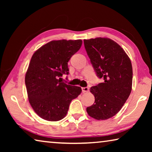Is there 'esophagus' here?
Wrapping results in <instances>:
<instances>
[{"mask_svg": "<svg viewBox=\"0 0 152 152\" xmlns=\"http://www.w3.org/2000/svg\"><path fill=\"white\" fill-rule=\"evenodd\" d=\"M82 91L83 92H88V91H89V88H88V87H82Z\"/></svg>", "mask_w": 152, "mask_h": 152, "instance_id": "esophagus-1", "label": "esophagus"}]
</instances>
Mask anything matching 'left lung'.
I'll return each mask as SVG.
<instances>
[{"label": "left lung", "instance_id": "8db88e82", "mask_svg": "<svg viewBox=\"0 0 152 152\" xmlns=\"http://www.w3.org/2000/svg\"><path fill=\"white\" fill-rule=\"evenodd\" d=\"M84 43L97 76L104 79L103 82L90 89L95 101L86 111L95 119L106 120L116 115L129 96L132 62L124 50L109 38L84 39Z\"/></svg>", "mask_w": 152, "mask_h": 152}]
</instances>
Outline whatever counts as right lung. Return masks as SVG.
<instances>
[{
    "label": "right lung",
    "instance_id": "obj_1",
    "mask_svg": "<svg viewBox=\"0 0 152 152\" xmlns=\"http://www.w3.org/2000/svg\"><path fill=\"white\" fill-rule=\"evenodd\" d=\"M82 43L81 39L53 40L32 56L25 85L31 106L42 119L49 121L64 119L71 101L81 93L80 87L61 82L58 78L68 74V61Z\"/></svg>",
    "mask_w": 152,
    "mask_h": 152
}]
</instances>
